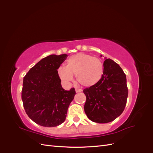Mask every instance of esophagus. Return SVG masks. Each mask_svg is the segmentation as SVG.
Returning a JSON list of instances; mask_svg holds the SVG:
<instances>
[{
  "instance_id": "34e87169",
  "label": "esophagus",
  "mask_w": 153,
  "mask_h": 153,
  "mask_svg": "<svg viewBox=\"0 0 153 153\" xmlns=\"http://www.w3.org/2000/svg\"><path fill=\"white\" fill-rule=\"evenodd\" d=\"M75 91L76 92H82V90L81 89H75Z\"/></svg>"
}]
</instances>
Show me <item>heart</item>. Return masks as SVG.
Returning a JSON list of instances; mask_svg holds the SVG:
<instances>
[{
	"label": "heart",
	"mask_w": 153,
	"mask_h": 153,
	"mask_svg": "<svg viewBox=\"0 0 153 153\" xmlns=\"http://www.w3.org/2000/svg\"><path fill=\"white\" fill-rule=\"evenodd\" d=\"M103 71V64L100 59L85 53H77L67 60L66 66L57 69V75L66 83L71 82L75 75L80 85L91 87L101 80Z\"/></svg>",
	"instance_id": "b5f03b06"
}]
</instances>
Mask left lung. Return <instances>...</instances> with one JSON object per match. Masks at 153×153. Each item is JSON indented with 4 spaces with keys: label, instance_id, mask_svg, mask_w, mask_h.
Wrapping results in <instances>:
<instances>
[{
    "label": "left lung",
    "instance_id": "1",
    "mask_svg": "<svg viewBox=\"0 0 153 153\" xmlns=\"http://www.w3.org/2000/svg\"><path fill=\"white\" fill-rule=\"evenodd\" d=\"M103 66L101 80L84 89L85 112L91 121L98 123H107L119 117L125 108L128 95L126 76L119 64L107 59Z\"/></svg>",
    "mask_w": 153,
    "mask_h": 153
}]
</instances>
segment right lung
<instances>
[{
	"label": "right lung",
	"instance_id": "right-lung-1",
	"mask_svg": "<svg viewBox=\"0 0 153 153\" xmlns=\"http://www.w3.org/2000/svg\"><path fill=\"white\" fill-rule=\"evenodd\" d=\"M66 54L50 55L30 68L23 81L22 100L27 115L34 123L45 127H55L64 122L69 105L76 92L64 90L57 69Z\"/></svg>",
	"mask_w": 153,
	"mask_h": 153
}]
</instances>
